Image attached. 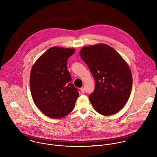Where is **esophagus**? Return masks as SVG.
I'll list each match as a JSON object with an SVG mask.
<instances>
[{"instance_id": "esophagus-1", "label": "esophagus", "mask_w": 157, "mask_h": 157, "mask_svg": "<svg viewBox=\"0 0 157 157\" xmlns=\"http://www.w3.org/2000/svg\"><path fill=\"white\" fill-rule=\"evenodd\" d=\"M80 90H81L82 93H84L85 92V88H80Z\"/></svg>"}]
</instances>
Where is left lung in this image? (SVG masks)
<instances>
[{
    "instance_id": "obj_1",
    "label": "left lung",
    "mask_w": 157,
    "mask_h": 157,
    "mask_svg": "<svg viewBox=\"0 0 157 157\" xmlns=\"http://www.w3.org/2000/svg\"><path fill=\"white\" fill-rule=\"evenodd\" d=\"M80 55L95 79V90L89 96L94 109L103 115L120 111L129 99L132 87V76L128 63L106 44L85 46Z\"/></svg>"
}]
</instances>
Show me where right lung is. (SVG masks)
<instances>
[{
  "mask_svg": "<svg viewBox=\"0 0 157 157\" xmlns=\"http://www.w3.org/2000/svg\"><path fill=\"white\" fill-rule=\"evenodd\" d=\"M72 48L54 46L48 49L33 66L29 86L33 101L48 117L60 118L72 111L79 96L67 69Z\"/></svg>",
  "mask_w": 157,
  "mask_h": 157,
  "instance_id": "add662e5",
  "label": "right lung"
}]
</instances>
